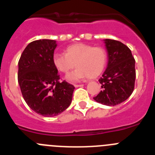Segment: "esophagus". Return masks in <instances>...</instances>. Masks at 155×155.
<instances>
[{
    "label": "esophagus",
    "instance_id": "obj_1",
    "mask_svg": "<svg viewBox=\"0 0 155 155\" xmlns=\"http://www.w3.org/2000/svg\"><path fill=\"white\" fill-rule=\"evenodd\" d=\"M81 86H83V84H74V87H81Z\"/></svg>",
    "mask_w": 155,
    "mask_h": 155
}]
</instances>
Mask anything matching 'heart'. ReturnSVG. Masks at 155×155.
<instances>
[{
	"instance_id": "b5f03b06",
	"label": "heart",
	"mask_w": 155,
	"mask_h": 155,
	"mask_svg": "<svg viewBox=\"0 0 155 155\" xmlns=\"http://www.w3.org/2000/svg\"><path fill=\"white\" fill-rule=\"evenodd\" d=\"M107 61V53L103 47L92 46L85 43H77L66 49L64 53H55L53 62L59 71L68 73L76 67V70L67 75L69 81L75 82L84 79H93L103 71Z\"/></svg>"
}]
</instances>
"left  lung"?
I'll return each instance as SVG.
<instances>
[{"label":"left lung","mask_w":155,"mask_h":155,"mask_svg":"<svg viewBox=\"0 0 155 155\" xmlns=\"http://www.w3.org/2000/svg\"><path fill=\"white\" fill-rule=\"evenodd\" d=\"M108 53L107 68L99 79L102 91L94 100L109 106L122 103L134 89L136 70L131 50L121 42L104 40Z\"/></svg>","instance_id":"1"}]
</instances>
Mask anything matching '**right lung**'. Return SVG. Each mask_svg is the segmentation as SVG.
Segmentation results:
<instances>
[{"instance_id":"obj_1","label":"right lung","mask_w":155,"mask_h":155,"mask_svg":"<svg viewBox=\"0 0 155 155\" xmlns=\"http://www.w3.org/2000/svg\"><path fill=\"white\" fill-rule=\"evenodd\" d=\"M55 40L30 42L18 61V81L27 105L43 116H55L69 107L74 86L61 81L53 62Z\"/></svg>"}]
</instances>
